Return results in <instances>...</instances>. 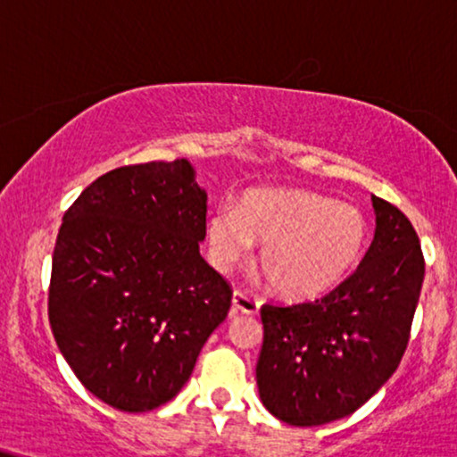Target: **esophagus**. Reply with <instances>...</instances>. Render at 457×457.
<instances>
[{"label": "esophagus", "instance_id": "34e87169", "mask_svg": "<svg viewBox=\"0 0 457 457\" xmlns=\"http://www.w3.org/2000/svg\"><path fill=\"white\" fill-rule=\"evenodd\" d=\"M232 309L234 312H245V315H257L260 312V300L251 298L245 291L236 289L232 295Z\"/></svg>", "mask_w": 457, "mask_h": 457}]
</instances>
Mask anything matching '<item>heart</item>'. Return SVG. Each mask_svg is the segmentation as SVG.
<instances>
[{
  "label": "heart",
  "instance_id": "obj_1",
  "mask_svg": "<svg viewBox=\"0 0 457 457\" xmlns=\"http://www.w3.org/2000/svg\"><path fill=\"white\" fill-rule=\"evenodd\" d=\"M263 243L262 268L278 294L304 300L337 287L360 262L368 223L355 206L300 189L249 191L208 219V249L229 272Z\"/></svg>",
  "mask_w": 457,
  "mask_h": 457
}]
</instances>
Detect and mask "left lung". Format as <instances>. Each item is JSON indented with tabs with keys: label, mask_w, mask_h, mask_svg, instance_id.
Wrapping results in <instances>:
<instances>
[{
	"label": "left lung",
	"mask_w": 457,
	"mask_h": 457,
	"mask_svg": "<svg viewBox=\"0 0 457 457\" xmlns=\"http://www.w3.org/2000/svg\"><path fill=\"white\" fill-rule=\"evenodd\" d=\"M375 238L357 270L315 302L262 306L257 389L289 426L343 420L386 386L403 360L420 302V238L398 208L372 195Z\"/></svg>",
	"instance_id": "8db88e82"
}]
</instances>
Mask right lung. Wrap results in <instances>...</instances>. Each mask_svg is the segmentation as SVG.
<instances>
[{"instance_id": "add662e5", "label": "right lung", "mask_w": 457, "mask_h": 457, "mask_svg": "<svg viewBox=\"0 0 457 457\" xmlns=\"http://www.w3.org/2000/svg\"><path fill=\"white\" fill-rule=\"evenodd\" d=\"M206 191L187 159L100 176L63 214L48 319L74 375L125 413L172 400L189 381L232 289L200 255Z\"/></svg>"}]
</instances>
